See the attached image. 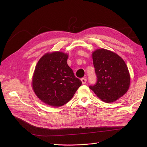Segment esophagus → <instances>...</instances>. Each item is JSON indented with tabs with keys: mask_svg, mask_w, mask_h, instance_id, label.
<instances>
[{
	"mask_svg": "<svg viewBox=\"0 0 147 147\" xmlns=\"http://www.w3.org/2000/svg\"><path fill=\"white\" fill-rule=\"evenodd\" d=\"M81 81L82 82V83L83 84H85L86 83V81H87V79L86 78H82L81 79Z\"/></svg>",
	"mask_w": 147,
	"mask_h": 147,
	"instance_id": "1",
	"label": "esophagus"
}]
</instances>
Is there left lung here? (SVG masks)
<instances>
[{"instance_id":"obj_1","label":"left lung","mask_w":147,"mask_h":147,"mask_svg":"<svg viewBox=\"0 0 147 147\" xmlns=\"http://www.w3.org/2000/svg\"><path fill=\"white\" fill-rule=\"evenodd\" d=\"M97 78L89 88L103 101H116L126 93L130 85V75L126 64L116 53L99 49L92 53Z\"/></svg>"}]
</instances>
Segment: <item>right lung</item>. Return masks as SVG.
Wrapping results in <instances>:
<instances>
[{"instance_id": "1", "label": "right lung", "mask_w": 147, "mask_h": 147, "mask_svg": "<svg viewBox=\"0 0 147 147\" xmlns=\"http://www.w3.org/2000/svg\"><path fill=\"white\" fill-rule=\"evenodd\" d=\"M68 55L46 53L38 61L32 80L36 95L45 104L60 107L70 100L82 85L67 63Z\"/></svg>"}]
</instances>
